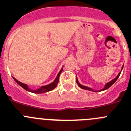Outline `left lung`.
<instances>
[{
	"label": "left lung",
	"instance_id": "1",
	"mask_svg": "<svg viewBox=\"0 0 131 131\" xmlns=\"http://www.w3.org/2000/svg\"><path fill=\"white\" fill-rule=\"evenodd\" d=\"M123 68V66L122 68H121V71H122ZM121 71H120L119 73V74H118V75H117V77H115V79H113L111 81H110V82H108V83H106V84H105L104 88V89H101V90H100V91H94V90H93V89H91V88H89V87H88V86H84V85H82V84H81L79 83L78 80H77V79H76V82H77V84H78V85H79V86L80 88H81L82 89H84V90H87V91H93V92H100V91H105V90H106V89H109V88L110 87V86H112V84H113V83H115V82L117 80V79L119 78V75H120V74H121Z\"/></svg>",
	"mask_w": 131,
	"mask_h": 131
}]
</instances>
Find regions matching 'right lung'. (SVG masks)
<instances>
[{
  "label": "right lung",
  "instance_id": "right-lung-1",
  "mask_svg": "<svg viewBox=\"0 0 131 131\" xmlns=\"http://www.w3.org/2000/svg\"><path fill=\"white\" fill-rule=\"evenodd\" d=\"M62 71H63V68L61 69V70L60 71V72H59L58 74L57 77H56L55 80H54L52 83H51L50 84H47V85H45V86H42L40 88H39V89H37V90H32V89H29V88L28 87V86H27L26 84H24V83H21L20 81H18V80L16 79V78H14V77H13V79L15 80V81H16V83L19 84V86H21L23 89H24L25 90H26L27 91H29V92H33V93H35V94L45 93V92H48V91H52V90H53V89H55V88L56 87L58 83V82H59V77H60V75L61 74V73L62 72Z\"/></svg>",
  "mask_w": 131,
  "mask_h": 131
}]
</instances>
